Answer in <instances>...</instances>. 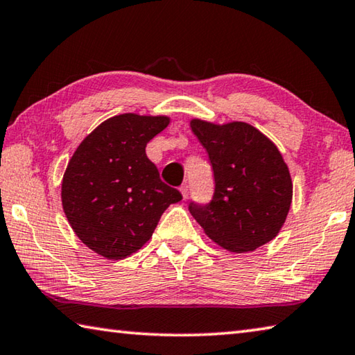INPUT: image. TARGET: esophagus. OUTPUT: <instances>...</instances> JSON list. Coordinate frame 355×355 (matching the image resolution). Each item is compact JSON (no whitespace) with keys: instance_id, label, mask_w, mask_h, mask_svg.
I'll return each instance as SVG.
<instances>
[{"instance_id":"34e87169","label":"esophagus","mask_w":355,"mask_h":355,"mask_svg":"<svg viewBox=\"0 0 355 355\" xmlns=\"http://www.w3.org/2000/svg\"><path fill=\"white\" fill-rule=\"evenodd\" d=\"M180 192H182L183 200H184V199H188V194H189V186H188V184H182V186H180Z\"/></svg>"}]
</instances>
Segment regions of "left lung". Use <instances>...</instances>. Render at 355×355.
Here are the masks:
<instances>
[{"instance_id": "obj_1", "label": "left lung", "mask_w": 355, "mask_h": 355, "mask_svg": "<svg viewBox=\"0 0 355 355\" xmlns=\"http://www.w3.org/2000/svg\"><path fill=\"white\" fill-rule=\"evenodd\" d=\"M192 133L207 150L214 196L189 211L205 235L235 254L255 250L279 235L293 200L290 169L275 144L245 122L213 123L191 119Z\"/></svg>"}]
</instances>
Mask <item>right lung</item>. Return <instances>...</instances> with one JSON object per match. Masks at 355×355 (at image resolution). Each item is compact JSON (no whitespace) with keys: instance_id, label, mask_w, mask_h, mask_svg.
<instances>
[{"instance_id":"1","label":"right lung","mask_w":355,"mask_h":355,"mask_svg":"<svg viewBox=\"0 0 355 355\" xmlns=\"http://www.w3.org/2000/svg\"><path fill=\"white\" fill-rule=\"evenodd\" d=\"M167 116L119 114L76 147L62 177V208L75 235L95 254L122 260L139 250L164 209L182 194L161 182L146 147Z\"/></svg>"}]
</instances>
